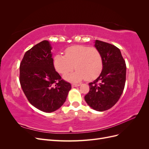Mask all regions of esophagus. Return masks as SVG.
<instances>
[{"label":"esophagus","mask_w":149,"mask_h":149,"mask_svg":"<svg viewBox=\"0 0 149 149\" xmlns=\"http://www.w3.org/2000/svg\"><path fill=\"white\" fill-rule=\"evenodd\" d=\"M80 84H71V86L72 88H75V87H77V86H79Z\"/></svg>","instance_id":"1"}]
</instances>
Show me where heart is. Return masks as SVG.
Masks as SVG:
<instances>
[{
	"instance_id": "1",
	"label": "heart",
	"mask_w": 149,
	"mask_h": 149,
	"mask_svg": "<svg viewBox=\"0 0 149 149\" xmlns=\"http://www.w3.org/2000/svg\"><path fill=\"white\" fill-rule=\"evenodd\" d=\"M53 66L61 74H65L75 68V71L66 74L64 78L78 83L85 79L91 81L97 78L102 70L103 61L101 52L96 47L73 45L65 49V56L56 54L54 56Z\"/></svg>"
}]
</instances>
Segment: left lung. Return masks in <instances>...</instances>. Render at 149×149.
<instances>
[{"mask_svg": "<svg viewBox=\"0 0 149 149\" xmlns=\"http://www.w3.org/2000/svg\"><path fill=\"white\" fill-rule=\"evenodd\" d=\"M94 43L102 55L103 68L99 77L89 83V91L84 100L92 109L101 112L114 106L123 94L126 65L118 47L97 40Z\"/></svg>", "mask_w": 149, "mask_h": 149, "instance_id": "1", "label": "left lung"}]
</instances>
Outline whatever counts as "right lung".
Here are the masks:
<instances>
[{"instance_id":"1","label":"right lung","mask_w":149,"mask_h":149,"mask_svg":"<svg viewBox=\"0 0 149 149\" xmlns=\"http://www.w3.org/2000/svg\"><path fill=\"white\" fill-rule=\"evenodd\" d=\"M52 47L47 40L26 52L20 65V83L31 105L52 112L61 107L71 89L53 66Z\"/></svg>"}]
</instances>
